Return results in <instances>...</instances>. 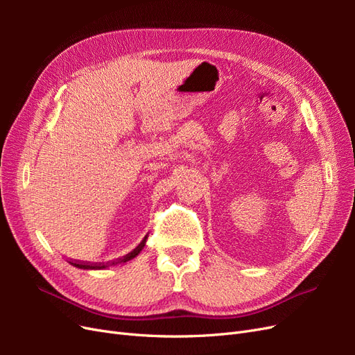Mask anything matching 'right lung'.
Masks as SVG:
<instances>
[{
  "instance_id": "obj_1",
  "label": "right lung",
  "mask_w": 355,
  "mask_h": 355,
  "mask_svg": "<svg viewBox=\"0 0 355 355\" xmlns=\"http://www.w3.org/2000/svg\"><path fill=\"white\" fill-rule=\"evenodd\" d=\"M146 239H148V235L146 237L142 240V243L139 244L135 250H132L130 253H127L125 256H123V257H118V259H114V261H110V262H101V263H92V262H81V261H69L73 266H77V268H83V270H103V268H108V266H112V265H116V263H121V262H127V261H130V259H133V257H136L139 253H141V250L144 249V245H145V243H146Z\"/></svg>"
}]
</instances>
